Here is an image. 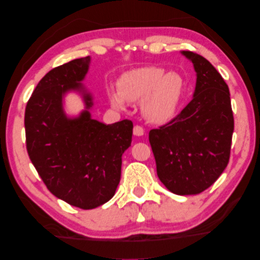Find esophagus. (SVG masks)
Wrapping results in <instances>:
<instances>
[{
	"instance_id": "esophagus-1",
	"label": "esophagus",
	"mask_w": 260,
	"mask_h": 260,
	"mask_svg": "<svg viewBox=\"0 0 260 260\" xmlns=\"http://www.w3.org/2000/svg\"><path fill=\"white\" fill-rule=\"evenodd\" d=\"M145 134V130H144V127L143 126H140V125H135V127H134V135L135 136H143Z\"/></svg>"
}]
</instances>
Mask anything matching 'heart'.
<instances>
[{
    "label": "heart",
    "instance_id": "b5f03b06",
    "mask_svg": "<svg viewBox=\"0 0 260 260\" xmlns=\"http://www.w3.org/2000/svg\"><path fill=\"white\" fill-rule=\"evenodd\" d=\"M184 77L177 72L162 67L145 66L125 73L118 82V92L112 94V103L117 108L127 103L142 102L145 117L162 123L175 115L184 93Z\"/></svg>",
    "mask_w": 260,
    "mask_h": 260
}]
</instances>
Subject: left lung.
I'll use <instances>...</instances> for the list:
<instances>
[{"mask_svg": "<svg viewBox=\"0 0 260 260\" xmlns=\"http://www.w3.org/2000/svg\"><path fill=\"white\" fill-rule=\"evenodd\" d=\"M197 72L193 99L171 121L149 131L163 185L178 195L199 194L229 165L234 117L229 85L206 58L183 51Z\"/></svg>", "mask_w": 260, "mask_h": 260, "instance_id": "1", "label": "left lung"}]
</instances>
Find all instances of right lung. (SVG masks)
<instances>
[{"label": "right lung", "instance_id": "1", "mask_svg": "<svg viewBox=\"0 0 260 260\" xmlns=\"http://www.w3.org/2000/svg\"><path fill=\"white\" fill-rule=\"evenodd\" d=\"M90 57L54 67L43 76L26 105V148L47 188L71 206L89 210L113 198L121 179L122 154L131 145L134 124H104L84 111L68 118L62 95L82 91L86 108L92 98L80 82Z\"/></svg>", "mask_w": 260, "mask_h": 260}]
</instances>
